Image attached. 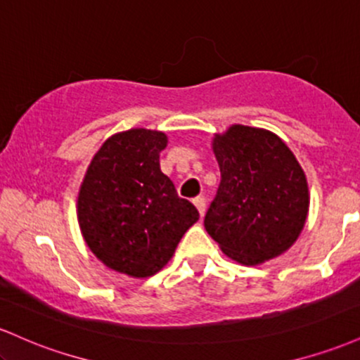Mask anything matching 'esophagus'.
<instances>
[{"label":"esophagus","mask_w":360,"mask_h":360,"mask_svg":"<svg viewBox=\"0 0 360 360\" xmlns=\"http://www.w3.org/2000/svg\"><path fill=\"white\" fill-rule=\"evenodd\" d=\"M193 203H194V206H196V208H198V212H200L201 217H203L205 210H206V198H205V196H196V198H194V200H193Z\"/></svg>","instance_id":"34e87169"}]
</instances>
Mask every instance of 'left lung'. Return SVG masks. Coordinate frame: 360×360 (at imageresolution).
I'll use <instances>...</instances> for the list:
<instances>
[{
	"instance_id": "8db88e82",
	"label": "left lung",
	"mask_w": 360,
	"mask_h": 360,
	"mask_svg": "<svg viewBox=\"0 0 360 360\" xmlns=\"http://www.w3.org/2000/svg\"><path fill=\"white\" fill-rule=\"evenodd\" d=\"M220 186L205 229L245 266L278 257L296 242L308 214V183L286 143L262 128L233 125L214 135Z\"/></svg>"
}]
</instances>
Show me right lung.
Returning <instances> with one entry per match:
<instances>
[{
    "instance_id": "add662e5",
    "label": "right lung",
    "mask_w": 360,
    "mask_h": 360,
    "mask_svg": "<svg viewBox=\"0 0 360 360\" xmlns=\"http://www.w3.org/2000/svg\"><path fill=\"white\" fill-rule=\"evenodd\" d=\"M162 131L113 135L91 160L77 198L81 232L110 269L148 278L162 269L200 213L160 171Z\"/></svg>"
}]
</instances>
